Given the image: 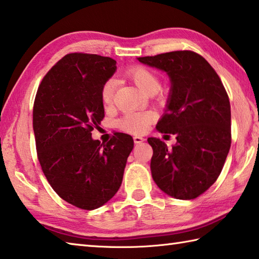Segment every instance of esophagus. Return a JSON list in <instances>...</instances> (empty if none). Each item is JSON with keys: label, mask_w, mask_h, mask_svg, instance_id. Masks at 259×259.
I'll list each match as a JSON object with an SVG mask.
<instances>
[{"label": "esophagus", "mask_w": 259, "mask_h": 259, "mask_svg": "<svg viewBox=\"0 0 259 259\" xmlns=\"http://www.w3.org/2000/svg\"><path fill=\"white\" fill-rule=\"evenodd\" d=\"M134 142L135 144H142L143 142H145V138L140 137V136H136V137H134Z\"/></svg>", "instance_id": "esophagus-1"}]
</instances>
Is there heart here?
<instances>
[{
	"instance_id": "b5f03b06",
	"label": "heart",
	"mask_w": 259,
	"mask_h": 259,
	"mask_svg": "<svg viewBox=\"0 0 259 259\" xmlns=\"http://www.w3.org/2000/svg\"><path fill=\"white\" fill-rule=\"evenodd\" d=\"M128 76L134 82L149 95L156 94L161 88V82L156 74L149 69L143 67H135L128 71ZM117 87V80L115 78H110L104 82L101 91V98L103 104L109 106L113 103L114 94ZM155 120V114L152 111L145 112H129L117 121V126L121 130L130 134H143L148 129L149 124Z\"/></svg>"
}]
</instances>
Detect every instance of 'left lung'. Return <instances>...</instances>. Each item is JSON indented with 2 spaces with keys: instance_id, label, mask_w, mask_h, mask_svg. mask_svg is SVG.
Returning <instances> with one entry per match:
<instances>
[{
  "instance_id": "8db88e82",
  "label": "left lung",
  "mask_w": 259,
  "mask_h": 259,
  "mask_svg": "<svg viewBox=\"0 0 259 259\" xmlns=\"http://www.w3.org/2000/svg\"><path fill=\"white\" fill-rule=\"evenodd\" d=\"M170 78L165 111L158 120V133L177 136L168 148L150 137L153 180L166 195L194 199L219 178L231 146V107L218 73L203 56L176 51L138 58Z\"/></svg>"
}]
</instances>
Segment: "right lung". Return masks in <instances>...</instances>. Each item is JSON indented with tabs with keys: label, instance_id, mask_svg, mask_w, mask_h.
Segmentation results:
<instances>
[{
	"label": "right lung",
	"instance_id": "add662e5",
	"mask_svg": "<svg viewBox=\"0 0 259 259\" xmlns=\"http://www.w3.org/2000/svg\"><path fill=\"white\" fill-rule=\"evenodd\" d=\"M116 71V61L97 54L63 56L41 80L32 125L37 155L51 187L82 209L106 204L122 183L131 136L115 133L107 144L92 138L104 117L101 91Z\"/></svg>",
	"mask_w": 259,
	"mask_h": 259
}]
</instances>
